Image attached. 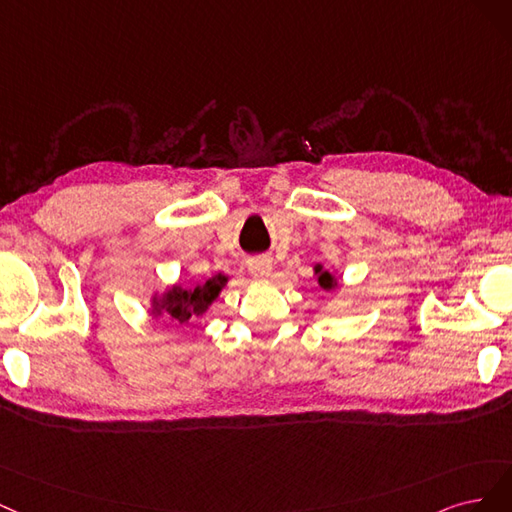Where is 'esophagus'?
<instances>
[{"label":"esophagus","mask_w":512,"mask_h":512,"mask_svg":"<svg viewBox=\"0 0 512 512\" xmlns=\"http://www.w3.org/2000/svg\"><path fill=\"white\" fill-rule=\"evenodd\" d=\"M249 270L255 278H268L272 274V259L270 257H255L249 261Z\"/></svg>","instance_id":"1"}]
</instances>
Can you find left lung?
I'll list each match as a JSON object with an SVG mask.
<instances>
[{
  "instance_id": "1",
  "label": "left lung",
  "mask_w": 512,
  "mask_h": 512,
  "mask_svg": "<svg viewBox=\"0 0 512 512\" xmlns=\"http://www.w3.org/2000/svg\"><path fill=\"white\" fill-rule=\"evenodd\" d=\"M315 274H319V285L323 287V289H334L336 287V278L332 276V274H329V272H325L321 266H317L315 268Z\"/></svg>"
}]
</instances>
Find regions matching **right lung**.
<instances>
[{"label": "right lung", "instance_id": "obj_1", "mask_svg": "<svg viewBox=\"0 0 512 512\" xmlns=\"http://www.w3.org/2000/svg\"><path fill=\"white\" fill-rule=\"evenodd\" d=\"M227 283V276L217 274L208 278L204 285H197L193 289L185 287H172L161 295L159 300H153V315H170L176 325H185L193 317H202L208 306L219 298L221 289Z\"/></svg>", "mask_w": 512, "mask_h": 512}]
</instances>
